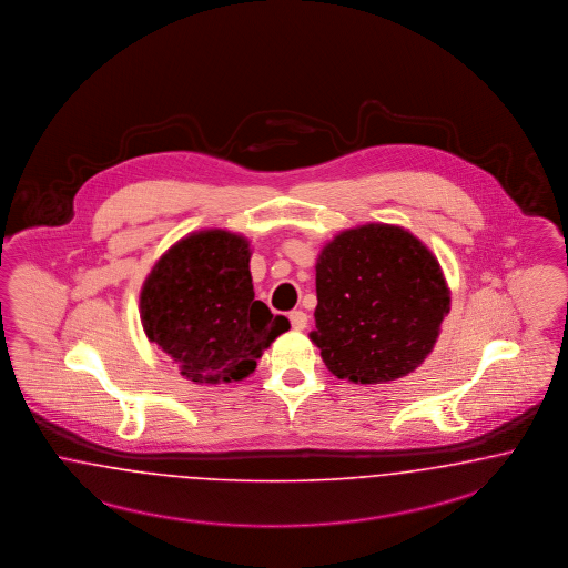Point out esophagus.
<instances>
[{
	"mask_svg": "<svg viewBox=\"0 0 568 568\" xmlns=\"http://www.w3.org/2000/svg\"><path fill=\"white\" fill-rule=\"evenodd\" d=\"M290 321H292V327H294L295 332H302L308 325V315L304 311H292L290 313Z\"/></svg>",
	"mask_w": 568,
	"mask_h": 568,
	"instance_id": "esophagus-1",
	"label": "esophagus"
}]
</instances>
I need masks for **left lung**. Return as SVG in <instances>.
Returning <instances> with one entry per match:
<instances>
[{
  "label": "left lung",
  "instance_id": "obj_1",
  "mask_svg": "<svg viewBox=\"0 0 568 568\" xmlns=\"http://www.w3.org/2000/svg\"><path fill=\"white\" fill-rule=\"evenodd\" d=\"M315 329L323 364L341 381L381 385L423 364L450 313V287L409 230L365 224L318 253Z\"/></svg>",
  "mask_w": 568,
  "mask_h": 568
}]
</instances>
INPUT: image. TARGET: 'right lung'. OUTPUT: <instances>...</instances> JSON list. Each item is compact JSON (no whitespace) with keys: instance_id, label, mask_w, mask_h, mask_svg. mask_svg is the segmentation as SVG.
Returning a JSON list of instances; mask_svg holds the SVG:
<instances>
[{"instance_id":"obj_1","label":"right lung","mask_w":568,"mask_h":568,"mask_svg":"<svg viewBox=\"0 0 568 568\" xmlns=\"http://www.w3.org/2000/svg\"><path fill=\"white\" fill-rule=\"evenodd\" d=\"M250 241L224 227L190 232L160 255L143 281L139 315L148 341L185 381H243L290 321L255 300Z\"/></svg>"}]
</instances>
